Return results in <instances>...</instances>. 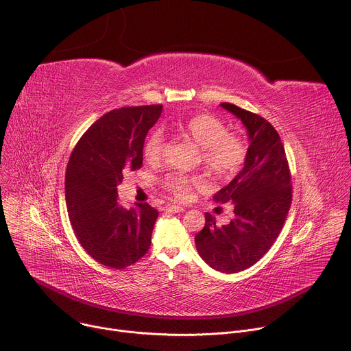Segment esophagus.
Masks as SVG:
<instances>
[{
	"mask_svg": "<svg viewBox=\"0 0 351 351\" xmlns=\"http://www.w3.org/2000/svg\"><path fill=\"white\" fill-rule=\"evenodd\" d=\"M167 211H169V213H182V211H184V208L180 207V206L172 204V206H167Z\"/></svg>",
	"mask_w": 351,
	"mask_h": 351,
	"instance_id": "esophagus-1",
	"label": "esophagus"
}]
</instances>
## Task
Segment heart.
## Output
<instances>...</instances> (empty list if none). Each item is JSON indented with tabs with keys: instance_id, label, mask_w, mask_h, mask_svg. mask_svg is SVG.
<instances>
[{
	"instance_id": "1",
	"label": "heart",
	"mask_w": 351,
	"mask_h": 351,
	"mask_svg": "<svg viewBox=\"0 0 351 351\" xmlns=\"http://www.w3.org/2000/svg\"><path fill=\"white\" fill-rule=\"evenodd\" d=\"M226 125L214 115L197 114L183 126L184 134L202 149L204 165L215 176L233 178L237 175L247 158L248 147L237 133H228ZM164 152V134L154 130L144 143L143 156L148 162H158ZM165 187L179 199H189L194 189L206 186L202 175H187L182 172L169 173L164 180Z\"/></svg>"
}]
</instances>
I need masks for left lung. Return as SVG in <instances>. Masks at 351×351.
<instances>
[{
    "instance_id": "obj_1",
    "label": "left lung",
    "mask_w": 351,
    "mask_h": 351,
    "mask_svg": "<svg viewBox=\"0 0 351 351\" xmlns=\"http://www.w3.org/2000/svg\"><path fill=\"white\" fill-rule=\"evenodd\" d=\"M247 129L250 145L244 168L214 199L233 203L234 218L218 226L206 214L195 234L197 252L211 268L236 274L254 265L279 236L291 204V178L285 147L275 128L263 117L222 103Z\"/></svg>"
}]
</instances>
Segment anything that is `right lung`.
<instances>
[{
    "label": "right lung",
    "mask_w": 351,
    "mask_h": 351,
    "mask_svg": "<svg viewBox=\"0 0 351 351\" xmlns=\"http://www.w3.org/2000/svg\"><path fill=\"white\" fill-rule=\"evenodd\" d=\"M162 106L125 107L95 121L71 154L65 175L69 219L82 247L97 263L123 269L145 256L158 211L149 204L125 208L117 186L143 165L144 138Z\"/></svg>",
    "instance_id": "1"
}]
</instances>
